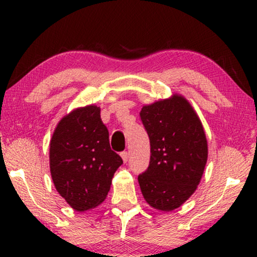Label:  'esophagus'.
I'll return each mask as SVG.
<instances>
[{
  "instance_id": "1",
  "label": "esophagus",
  "mask_w": 257,
  "mask_h": 257,
  "mask_svg": "<svg viewBox=\"0 0 257 257\" xmlns=\"http://www.w3.org/2000/svg\"><path fill=\"white\" fill-rule=\"evenodd\" d=\"M120 156H121L122 161H124V163H127V160H128V153H127V152H121Z\"/></svg>"
}]
</instances>
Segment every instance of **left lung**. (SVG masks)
<instances>
[{"label":"left lung","mask_w":257,"mask_h":257,"mask_svg":"<svg viewBox=\"0 0 257 257\" xmlns=\"http://www.w3.org/2000/svg\"><path fill=\"white\" fill-rule=\"evenodd\" d=\"M140 118L151 145L150 166L138 177L140 189L151 207L171 212L191 198L201 180L208 158L205 130L178 93L144 105Z\"/></svg>","instance_id":"left-lung-1"}]
</instances>
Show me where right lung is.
Here are the masks:
<instances>
[{
  "label": "right lung",
  "mask_w": 257,
  "mask_h": 257,
  "mask_svg": "<svg viewBox=\"0 0 257 257\" xmlns=\"http://www.w3.org/2000/svg\"><path fill=\"white\" fill-rule=\"evenodd\" d=\"M50 173L56 191L77 212L96 208L106 198L122 164L108 142L100 107H77L58 121L50 140Z\"/></svg>",
  "instance_id": "right-lung-1"
}]
</instances>
